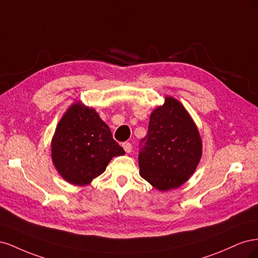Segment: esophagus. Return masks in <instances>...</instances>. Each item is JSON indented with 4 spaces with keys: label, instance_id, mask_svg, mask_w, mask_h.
<instances>
[{
    "label": "esophagus",
    "instance_id": "obj_1",
    "mask_svg": "<svg viewBox=\"0 0 258 258\" xmlns=\"http://www.w3.org/2000/svg\"><path fill=\"white\" fill-rule=\"evenodd\" d=\"M122 147H123V150H124V152H126V153H130L132 151V145L129 142L122 143Z\"/></svg>",
    "mask_w": 258,
    "mask_h": 258
}]
</instances>
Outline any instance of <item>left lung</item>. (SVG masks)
Instances as JSON below:
<instances>
[{
  "instance_id": "left-lung-1",
  "label": "left lung",
  "mask_w": 258,
  "mask_h": 258,
  "mask_svg": "<svg viewBox=\"0 0 258 258\" xmlns=\"http://www.w3.org/2000/svg\"><path fill=\"white\" fill-rule=\"evenodd\" d=\"M202 155L199 131L181 102L166 97L151 114L148 132L140 143V174L158 190L184 184Z\"/></svg>"
}]
</instances>
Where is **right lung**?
<instances>
[{
	"label": "right lung",
	"mask_w": 258,
	"mask_h": 258,
	"mask_svg": "<svg viewBox=\"0 0 258 258\" xmlns=\"http://www.w3.org/2000/svg\"><path fill=\"white\" fill-rule=\"evenodd\" d=\"M124 151L91 107L76 102L62 116L51 141V159L67 182L84 186L102 174Z\"/></svg>",
	"instance_id": "add662e5"
}]
</instances>
